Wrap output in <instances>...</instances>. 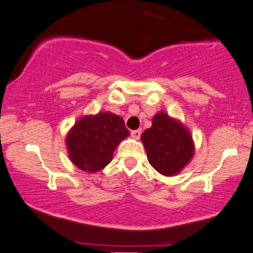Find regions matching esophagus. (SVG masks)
<instances>
[{"label":"esophagus","mask_w":253,"mask_h":253,"mask_svg":"<svg viewBox=\"0 0 253 253\" xmlns=\"http://www.w3.org/2000/svg\"><path fill=\"white\" fill-rule=\"evenodd\" d=\"M130 134H131V137L132 138H135V140H138V138H140V136H141V130L140 129L132 130V131L130 132Z\"/></svg>","instance_id":"34e87169"}]
</instances>
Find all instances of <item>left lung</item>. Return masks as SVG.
I'll return each mask as SVG.
<instances>
[{
  "instance_id": "8db88e82",
  "label": "left lung",
  "mask_w": 253,
  "mask_h": 253,
  "mask_svg": "<svg viewBox=\"0 0 253 253\" xmlns=\"http://www.w3.org/2000/svg\"><path fill=\"white\" fill-rule=\"evenodd\" d=\"M149 164L166 177L178 174L191 161L195 143L189 129L178 119L160 111L152 126L141 135Z\"/></svg>"
}]
</instances>
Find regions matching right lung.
Masks as SVG:
<instances>
[{
  "instance_id": "right-lung-1",
  "label": "right lung",
  "mask_w": 253,
  "mask_h": 253,
  "mask_svg": "<svg viewBox=\"0 0 253 253\" xmlns=\"http://www.w3.org/2000/svg\"><path fill=\"white\" fill-rule=\"evenodd\" d=\"M129 135L123 118L115 113L82 116L65 137L68 155L82 171L95 173L111 163L115 149Z\"/></svg>"
}]
</instances>
